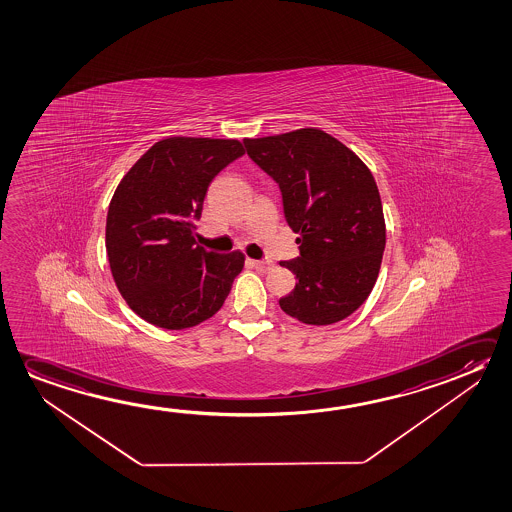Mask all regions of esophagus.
<instances>
[{
    "label": "esophagus",
    "mask_w": 512,
    "mask_h": 512,
    "mask_svg": "<svg viewBox=\"0 0 512 512\" xmlns=\"http://www.w3.org/2000/svg\"><path fill=\"white\" fill-rule=\"evenodd\" d=\"M249 263L260 272H270L274 268V261L270 260H249Z\"/></svg>",
    "instance_id": "esophagus-1"
}]
</instances>
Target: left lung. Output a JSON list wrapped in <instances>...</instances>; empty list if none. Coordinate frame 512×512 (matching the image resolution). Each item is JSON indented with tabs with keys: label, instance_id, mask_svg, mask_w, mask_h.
Instances as JSON below:
<instances>
[{
	"label": "left lung",
	"instance_id": "obj_1",
	"mask_svg": "<svg viewBox=\"0 0 512 512\" xmlns=\"http://www.w3.org/2000/svg\"><path fill=\"white\" fill-rule=\"evenodd\" d=\"M247 155L283 194L284 217L301 256L281 261L297 283L279 299L286 315L311 325L340 322L374 288L386 224L374 176L338 138L318 128L244 138Z\"/></svg>",
	"mask_w": 512,
	"mask_h": 512
}]
</instances>
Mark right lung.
<instances>
[{
    "label": "right lung",
    "instance_id": "1",
    "mask_svg": "<svg viewBox=\"0 0 512 512\" xmlns=\"http://www.w3.org/2000/svg\"><path fill=\"white\" fill-rule=\"evenodd\" d=\"M244 153L235 138H163L115 188L106 254L117 290L149 324L194 327L226 301L245 256L197 245L195 220L211 179Z\"/></svg>",
    "mask_w": 512,
    "mask_h": 512
}]
</instances>
